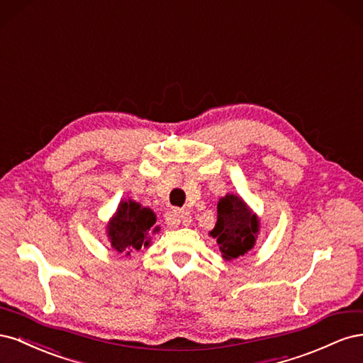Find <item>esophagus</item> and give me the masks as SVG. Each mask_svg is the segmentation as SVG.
Returning <instances> with one entry per match:
<instances>
[{"mask_svg":"<svg viewBox=\"0 0 363 363\" xmlns=\"http://www.w3.org/2000/svg\"><path fill=\"white\" fill-rule=\"evenodd\" d=\"M172 216L175 218V221H179L184 225H188L191 223V215L188 211H184V208H174Z\"/></svg>","mask_w":363,"mask_h":363,"instance_id":"1","label":"esophagus"}]
</instances>
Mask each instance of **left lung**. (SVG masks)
Returning a JSON list of instances; mask_svg holds the SVG:
<instances>
[{
  "mask_svg": "<svg viewBox=\"0 0 363 363\" xmlns=\"http://www.w3.org/2000/svg\"><path fill=\"white\" fill-rule=\"evenodd\" d=\"M218 221L211 235L216 239L227 260L244 256L255 247L259 221L247 204L236 195H225L218 203Z\"/></svg>",
  "mask_w": 363,
  "mask_h": 363,
  "instance_id": "obj_1",
  "label": "left lung"
}]
</instances>
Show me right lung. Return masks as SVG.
Instances as JSON below:
<instances>
[{
	"label": "right lung",
	"mask_w": 363,
	"mask_h": 363,
	"mask_svg": "<svg viewBox=\"0 0 363 363\" xmlns=\"http://www.w3.org/2000/svg\"><path fill=\"white\" fill-rule=\"evenodd\" d=\"M156 223V215L136 201H123L118 207L115 218L108 224V238L112 247L119 252L130 255L133 250L148 245V235ZM157 227L155 228V232Z\"/></svg>",
	"instance_id": "right-lung-1"
}]
</instances>
